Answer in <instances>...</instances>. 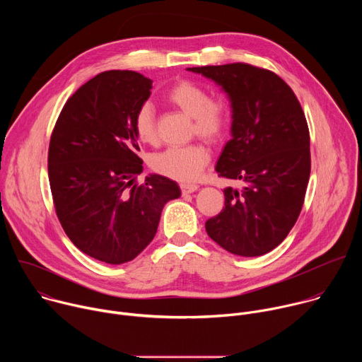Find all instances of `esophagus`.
Listing matches in <instances>:
<instances>
[{
  "label": "esophagus",
  "mask_w": 362,
  "mask_h": 362,
  "mask_svg": "<svg viewBox=\"0 0 362 362\" xmlns=\"http://www.w3.org/2000/svg\"><path fill=\"white\" fill-rule=\"evenodd\" d=\"M199 189V186L196 183H182L180 185V190L183 194H187V193H193Z\"/></svg>",
  "instance_id": "34e87169"
}]
</instances>
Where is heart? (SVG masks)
I'll return each instance as SVG.
<instances>
[{
	"label": "heart",
	"instance_id": "b5f03b06",
	"mask_svg": "<svg viewBox=\"0 0 362 362\" xmlns=\"http://www.w3.org/2000/svg\"><path fill=\"white\" fill-rule=\"evenodd\" d=\"M166 100L190 116L193 124L192 134H197L206 141L215 143L221 140L229 124V112L225 101L214 98L199 84L179 81L169 88ZM133 130L139 141L144 144H156L159 140L156 116L148 103L141 105L133 119ZM211 160V153L200 143L173 146L154 154L150 159V168L169 179L177 182L194 180Z\"/></svg>",
	"mask_w": 362,
	"mask_h": 362
}]
</instances>
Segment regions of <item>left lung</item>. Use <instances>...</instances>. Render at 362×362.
Wrapping results in <instances>:
<instances>
[{
	"mask_svg": "<svg viewBox=\"0 0 362 362\" xmlns=\"http://www.w3.org/2000/svg\"><path fill=\"white\" fill-rule=\"evenodd\" d=\"M228 93L232 139L216 165L228 187L225 208L206 221V232L239 256L275 249L293 228L311 173L309 129L292 88L274 71L246 63L190 67Z\"/></svg>",
	"mask_w": 362,
	"mask_h": 362,
	"instance_id": "obj_1",
	"label": "left lung"
}]
</instances>
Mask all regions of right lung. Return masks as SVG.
I'll list each match as a JSON object with an SVG mask.
<instances>
[{"label":"right lung","instance_id":"1","mask_svg":"<svg viewBox=\"0 0 362 362\" xmlns=\"http://www.w3.org/2000/svg\"><path fill=\"white\" fill-rule=\"evenodd\" d=\"M151 80L110 70L83 84L67 101L51 133L48 180L57 218L70 240L97 261L129 262L153 240L176 182L143 172L133 130Z\"/></svg>","mask_w":362,"mask_h":362}]
</instances>
